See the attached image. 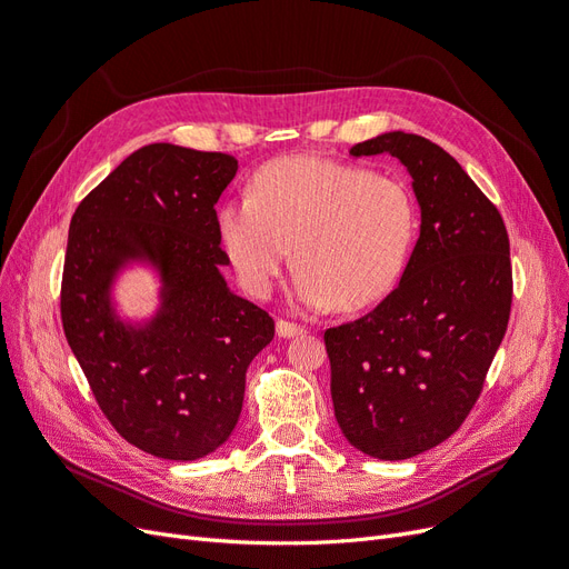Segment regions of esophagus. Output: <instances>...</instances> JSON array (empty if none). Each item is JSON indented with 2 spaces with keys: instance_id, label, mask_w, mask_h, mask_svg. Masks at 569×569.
<instances>
[{
  "instance_id": "esophagus-1",
  "label": "esophagus",
  "mask_w": 569,
  "mask_h": 569,
  "mask_svg": "<svg viewBox=\"0 0 569 569\" xmlns=\"http://www.w3.org/2000/svg\"><path fill=\"white\" fill-rule=\"evenodd\" d=\"M276 329H278L280 338H297V336H301L306 331L301 325H293V322H287V320H278Z\"/></svg>"
}]
</instances>
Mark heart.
Returning a JSON list of instances; mask_svg holds the SVG:
<instances>
[{
    "mask_svg": "<svg viewBox=\"0 0 569 569\" xmlns=\"http://www.w3.org/2000/svg\"><path fill=\"white\" fill-rule=\"evenodd\" d=\"M219 236L242 287L263 299L293 247V297L310 308L359 310L399 280L416 236V206L388 174L287 156L263 166L249 198L223 202Z\"/></svg>",
    "mask_w": 569,
    "mask_h": 569,
    "instance_id": "1",
    "label": "heart"
}]
</instances>
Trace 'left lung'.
<instances>
[{"instance_id":"left-lung-1","label":"left lung","mask_w":569,"mask_h":569,"mask_svg":"<svg viewBox=\"0 0 569 569\" xmlns=\"http://www.w3.org/2000/svg\"><path fill=\"white\" fill-rule=\"evenodd\" d=\"M350 153L399 158L420 206V238L397 289L325 331L340 431L395 462L456 435L479 399L509 325V236L456 158L420 134L385 132Z\"/></svg>"}]
</instances>
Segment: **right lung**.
Listing matches in <instances>:
<instances>
[{
  "instance_id": "1",
  "label": "right lung",
  "mask_w": 569,
  "mask_h": 569,
  "mask_svg": "<svg viewBox=\"0 0 569 569\" xmlns=\"http://www.w3.org/2000/svg\"><path fill=\"white\" fill-rule=\"evenodd\" d=\"M236 172L229 153L142 147L79 202L67 236V343L111 427L163 460L206 458L231 437L249 361L276 336L272 317L221 276L214 206ZM128 260L162 276V308L138 328L110 303Z\"/></svg>"
}]
</instances>
